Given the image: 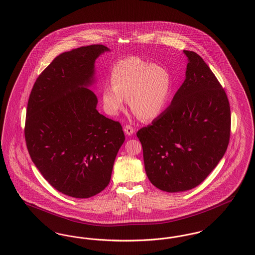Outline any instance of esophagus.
<instances>
[{"label": "esophagus", "mask_w": 255, "mask_h": 255, "mask_svg": "<svg viewBox=\"0 0 255 255\" xmlns=\"http://www.w3.org/2000/svg\"><path fill=\"white\" fill-rule=\"evenodd\" d=\"M124 132H125L126 134L130 135V134H133L134 130H133V128L131 125H126V126L124 127Z\"/></svg>", "instance_id": "esophagus-1"}]
</instances>
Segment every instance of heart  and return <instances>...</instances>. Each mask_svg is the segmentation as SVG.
<instances>
[{
	"label": "heart",
	"mask_w": 255,
	"mask_h": 255,
	"mask_svg": "<svg viewBox=\"0 0 255 255\" xmlns=\"http://www.w3.org/2000/svg\"><path fill=\"white\" fill-rule=\"evenodd\" d=\"M171 78L166 69L133 56L121 61L112 72V84L102 91L105 112L117 116L130 99L133 114L151 121L164 108L169 95Z\"/></svg>",
	"instance_id": "1"
}]
</instances>
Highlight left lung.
<instances>
[{"label": "left lung", "instance_id": "8db88e82", "mask_svg": "<svg viewBox=\"0 0 255 255\" xmlns=\"http://www.w3.org/2000/svg\"><path fill=\"white\" fill-rule=\"evenodd\" d=\"M184 53V82L168 108L136 133L148 179L166 192L199 185L223 158L231 137V107L224 88L199 54Z\"/></svg>", "mask_w": 255, "mask_h": 255}]
</instances>
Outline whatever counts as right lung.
Listing matches in <instances>:
<instances>
[{
    "instance_id": "1",
    "label": "right lung",
    "mask_w": 255,
    "mask_h": 255,
    "mask_svg": "<svg viewBox=\"0 0 255 255\" xmlns=\"http://www.w3.org/2000/svg\"><path fill=\"white\" fill-rule=\"evenodd\" d=\"M106 50L91 45L61 53L37 77L27 102L29 156L52 187L73 198H90L109 184L125 139L122 124L98 113L97 96L86 88Z\"/></svg>"
}]
</instances>
